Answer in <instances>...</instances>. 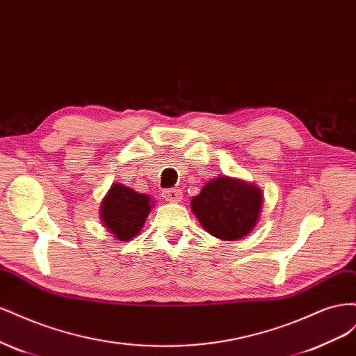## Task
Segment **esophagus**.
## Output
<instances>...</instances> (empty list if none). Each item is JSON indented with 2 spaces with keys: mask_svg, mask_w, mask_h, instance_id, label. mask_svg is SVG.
<instances>
[{
  "mask_svg": "<svg viewBox=\"0 0 356 356\" xmlns=\"http://www.w3.org/2000/svg\"><path fill=\"white\" fill-rule=\"evenodd\" d=\"M163 199L168 202H181L182 191L179 188H169L163 191Z\"/></svg>",
  "mask_w": 356,
  "mask_h": 356,
  "instance_id": "obj_1",
  "label": "esophagus"
}]
</instances>
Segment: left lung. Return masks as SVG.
<instances>
[{"instance_id": "obj_1", "label": "left lung", "mask_w": 356, "mask_h": 356, "mask_svg": "<svg viewBox=\"0 0 356 356\" xmlns=\"http://www.w3.org/2000/svg\"><path fill=\"white\" fill-rule=\"evenodd\" d=\"M190 204L209 234L221 241H239L260 220L263 193L252 182L220 175L208 181Z\"/></svg>"}]
</instances>
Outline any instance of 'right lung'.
Returning <instances> with one entry per match:
<instances>
[{
	"instance_id": "right-lung-1",
	"label": "right lung",
	"mask_w": 356,
	"mask_h": 356,
	"mask_svg": "<svg viewBox=\"0 0 356 356\" xmlns=\"http://www.w3.org/2000/svg\"><path fill=\"white\" fill-rule=\"evenodd\" d=\"M153 199L123 184H113L101 202L99 217L104 227L117 241H132L143 230Z\"/></svg>"
}]
</instances>
